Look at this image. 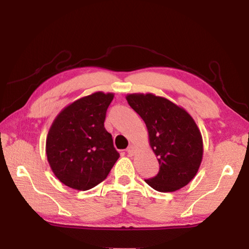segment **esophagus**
I'll return each instance as SVG.
<instances>
[{
	"label": "esophagus",
	"instance_id": "obj_1",
	"mask_svg": "<svg viewBox=\"0 0 249 249\" xmlns=\"http://www.w3.org/2000/svg\"><path fill=\"white\" fill-rule=\"evenodd\" d=\"M134 153H135V146L130 145V146L128 147V148H127V154H128L129 156H133Z\"/></svg>",
	"mask_w": 249,
	"mask_h": 249
}]
</instances>
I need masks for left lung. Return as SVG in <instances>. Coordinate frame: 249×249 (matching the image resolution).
I'll list each match as a JSON object with an SVG mask.
<instances>
[{"mask_svg":"<svg viewBox=\"0 0 249 249\" xmlns=\"http://www.w3.org/2000/svg\"><path fill=\"white\" fill-rule=\"evenodd\" d=\"M126 100L144 120L159 172L146 183L159 192H174L195 178L203 157L199 127L184 108L153 93H133Z\"/></svg>","mask_w":249,"mask_h":249,"instance_id":"1","label":"left lung"}]
</instances>
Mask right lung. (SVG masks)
I'll list each match as a JSON object with an SVG mask.
<instances>
[{"label": "right lung", "mask_w": 249, "mask_h": 249, "mask_svg": "<svg viewBox=\"0 0 249 249\" xmlns=\"http://www.w3.org/2000/svg\"><path fill=\"white\" fill-rule=\"evenodd\" d=\"M114 94L95 92L74 101L59 113L46 140L53 175L67 187L86 191L102 182L120 154L104 127Z\"/></svg>", "instance_id": "1"}]
</instances>
